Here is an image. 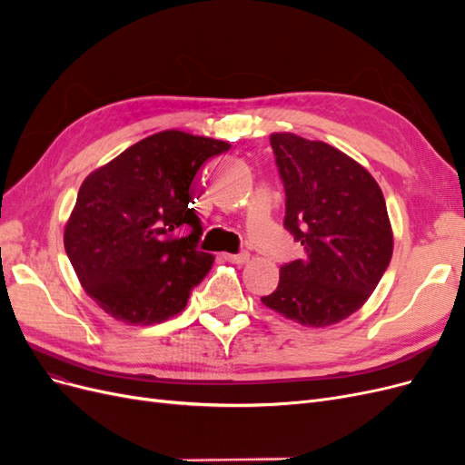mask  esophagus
Here are the masks:
<instances>
[{
    "label": "esophagus",
    "mask_w": 465,
    "mask_h": 465,
    "mask_svg": "<svg viewBox=\"0 0 465 465\" xmlns=\"http://www.w3.org/2000/svg\"><path fill=\"white\" fill-rule=\"evenodd\" d=\"M224 260H229L236 265H244L250 260V254H246V252H241V254H224Z\"/></svg>",
    "instance_id": "1"
}]
</instances>
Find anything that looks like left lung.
Returning a JSON list of instances; mask_svg holds the SVG:
<instances>
[{"instance_id":"left-lung-1","label":"left lung","mask_w":465,"mask_h":465,"mask_svg":"<svg viewBox=\"0 0 465 465\" xmlns=\"http://www.w3.org/2000/svg\"><path fill=\"white\" fill-rule=\"evenodd\" d=\"M285 184V229L302 256L281 265L262 302L308 328L349 318L369 301L393 252L384 193L343 151L291 132L270 135Z\"/></svg>"}]
</instances>
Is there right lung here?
I'll return each instance as SVG.
<instances>
[{"mask_svg": "<svg viewBox=\"0 0 465 465\" xmlns=\"http://www.w3.org/2000/svg\"><path fill=\"white\" fill-rule=\"evenodd\" d=\"M229 149L221 139L164 130L83 180L64 246L106 314L151 326L184 311L215 260L195 248L202 221L190 207V186L207 159Z\"/></svg>", "mask_w": 465, "mask_h": 465, "instance_id": "1", "label": "right lung"}]
</instances>
